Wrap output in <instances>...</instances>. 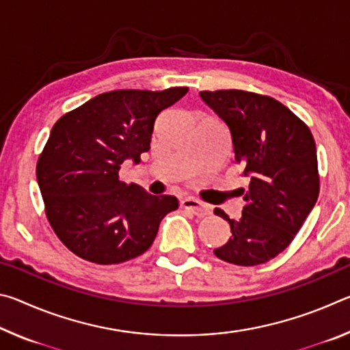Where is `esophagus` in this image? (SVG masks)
Masks as SVG:
<instances>
[{"label": "esophagus", "instance_id": "esophagus-1", "mask_svg": "<svg viewBox=\"0 0 350 350\" xmlns=\"http://www.w3.org/2000/svg\"><path fill=\"white\" fill-rule=\"evenodd\" d=\"M180 206L188 211H191L193 215H196L199 217H204L206 215H210V206H206L205 204L200 202V200L194 199V198H185L180 200Z\"/></svg>", "mask_w": 350, "mask_h": 350}]
</instances>
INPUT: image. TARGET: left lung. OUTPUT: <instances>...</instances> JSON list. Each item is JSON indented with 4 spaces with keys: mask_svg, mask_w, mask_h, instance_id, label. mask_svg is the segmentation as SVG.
Masks as SVG:
<instances>
[{
    "mask_svg": "<svg viewBox=\"0 0 350 350\" xmlns=\"http://www.w3.org/2000/svg\"><path fill=\"white\" fill-rule=\"evenodd\" d=\"M205 105L227 125L242 176L244 208L228 221L232 236L215 254L234 265H259L286 250L317 204L319 193L317 146L310 129L287 106L254 92L202 91Z\"/></svg>",
    "mask_w": 350,
    "mask_h": 350,
    "instance_id": "8db88e82",
    "label": "left lung"
}]
</instances>
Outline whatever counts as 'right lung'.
<instances>
[{"instance_id": "right-lung-1", "label": "right lung", "mask_w": 350, "mask_h": 350, "mask_svg": "<svg viewBox=\"0 0 350 350\" xmlns=\"http://www.w3.org/2000/svg\"><path fill=\"white\" fill-rule=\"evenodd\" d=\"M187 92L170 88L98 94L52 128L37 180L52 228L77 256L102 265L137 258L156 239L162 219L177 210L174 196L126 185L118 171L125 161L140 162L157 116Z\"/></svg>"}]
</instances>
